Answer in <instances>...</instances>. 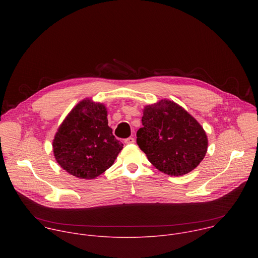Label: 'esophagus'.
<instances>
[{"label": "esophagus", "mask_w": 258, "mask_h": 258, "mask_svg": "<svg viewBox=\"0 0 258 258\" xmlns=\"http://www.w3.org/2000/svg\"><path fill=\"white\" fill-rule=\"evenodd\" d=\"M124 143H125V144H128V145H130V144H134V143H135V139H134L133 137H128L127 139L124 140Z\"/></svg>", "instance_id": "1"}]
</instances>
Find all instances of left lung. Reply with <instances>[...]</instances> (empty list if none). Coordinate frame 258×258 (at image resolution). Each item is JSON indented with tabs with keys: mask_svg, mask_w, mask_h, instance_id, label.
I'll return each instance as SVG.
<instances>
[{
	"mask_svg": "<svg viewBox=\"0 0 258 258\" xmlns=\"http://www.w3.org/2000/svg\"><path fill=\"white\" fill-rule=\"evenodd\" d=\"M142 123L137 144L158 170L179 176L203 160L208 146L205 131L176 103L164 99L146 106Z\"/></svg>",
	"mask_w": 258,
	"mask_h": 258,
	"instance_id": "1",
	"label": "left lung"
}]
</instances>
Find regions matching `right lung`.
Returning a JSON list of instances; mask_svg holds the SVG:
<instances>
[{"label": "right lung", "mask_w": 258, "mask_h": 258, "mask_svg": "<svg viewBox=\"0 0 258 258\" xmlns=\"http://www.w3.org/2000/svg\"><path fill=\"white\" fill-rule=\"evenodd\" d=\"M122 146L108 126L105 105L86 99L59 126L53 140V152L68 173L92 179L112 166Z\"/></svg>", "instance_id": "obj_1"}]
</instances>
